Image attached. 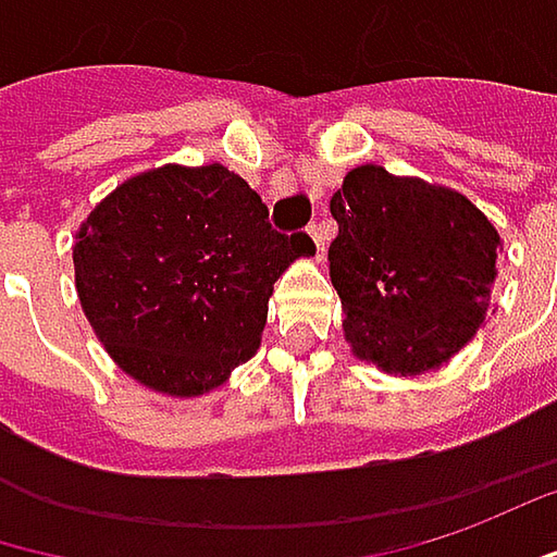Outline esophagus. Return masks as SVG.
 Wrapping results in <instances>:
<instances>
[{
	"label": "esophagus",
	"mask_w": 557,
	"mask_h": 557,
	"mask_svg": "<svg viewBox=\"0 0 557 557\" xmlns=\"http://www.w3.org/2000/svg\"><path fill=\"white\" fill-rule=\"evenodd\" d=\"M309 236L311 243H314V258H321L324 255V230H321V223H311Z\"/></svg>",
	"instance_id": "obj_1"
}]
</instances>
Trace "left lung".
Here are the masks:
<instances>
[{"instance_id":"8db88e82","label":"left lung","mask_w":557,"mask_h":557,"mask_svg":"<svg viewBox=\"0 0 557 557\" xmlns=\"http://www.w3.org/2000/svg\"><path fill=\"white\" fill-rule=\"evenodd\" d=\"M331 213V283L359 359L416 375L473 337L502 246L475 205L384 166H359L334 191Z\"/></svg>"}]
</instances>
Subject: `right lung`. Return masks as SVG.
<instances>
[{"instance_id":"add662e5","label":"right lung","mask_w":557,"mask_h":557,"mask_svg":"<svg viewBox=\"0 0 557 557\" xmlns=\"http://www.w3.org/2000/svg\"><path fill=\"white\" fill-rule=\"evenodd\" d=\"M309 233H277L226 166H160L119 185L78 233L82 309L115 362L163 394H205L258 349L286 264Z\"/></svg>"}]
</instances>
